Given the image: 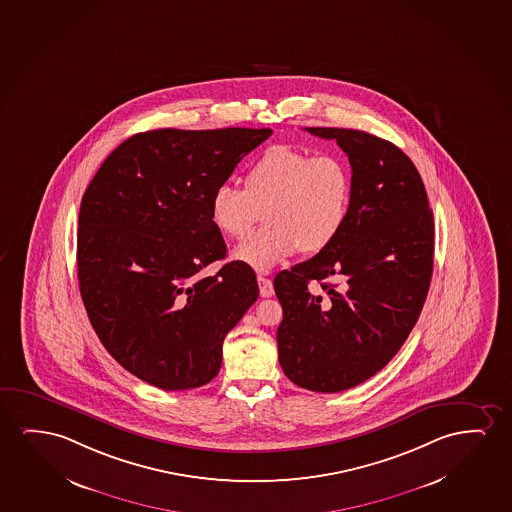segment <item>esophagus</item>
<instances>
[{"label": "esophagus", "instance_id": "obj_1", "mask_svg": "<svg viewBox=\"0 0 512 512\" xmlns=\"http://www.w3.org/2000/svg\"><path fill=\"white\" fill-rule=\"evenodd\" d=\"M258 284H260V293L263 298H270V296L274 295V284H272L268 277L258 275Z\"/></svg>", "mask_w": 512, "mask_h": 512}]
</instances>
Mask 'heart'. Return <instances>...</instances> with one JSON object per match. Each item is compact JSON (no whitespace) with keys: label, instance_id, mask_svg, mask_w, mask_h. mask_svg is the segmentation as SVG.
Here are the masks:
<instances>
[{"label":"heart","instance_id":"1","mask_svg":"<svg viewBox=\"0 0 512 512\" xmlns=\"http://www.w3.org/2000/svg\"><path fill=\"white\" fill-rule=\"evenodd\" d=\"M245 188L224 182L210 196V221L244 238L261 221L268 226L238 245L235 260L268 272L295 252L323 251L346 226L353 202V173L337 154H312L293 145L268 147L252 161Z\"/></svg>","mask_w":512,"mask_h":512}]
</instances>
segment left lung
Instances as JSON below:
<instances>
[{
	"label": "left lung",
	"instance_id": "1",
	"mask_svg": "<svg viewBox=\"0 0 512 512\" xmlns=\"http://www.w3.org/2000/svg\"><path fill=\"white\" fill-rule=\"evenodd\" d=\"M307 131L346 152L353 202L332 244L275 275L279 363L296 386L339 393L386 367L418 321L432 281L433 212L395 144L360 130ZM310 281L327 295L310 294Z\"/></svg>",
	"mask_w": 512,
	"mask_h": 512
}]
</instances>
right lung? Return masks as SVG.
Segmentation results:
<instances>
[{"instance_id":"1","label":"right lung","mask_w":512,"mask_h":512,"mask_svg":"<svg viewBox=\"0 0 512 512\" xmlns=\"http://www.w3.org/2000/svg\"><path fill=\"white\" fill-rule=\"evenodd\" d=\"M270 128L145 131L112 152L82 196L77 270L82 302L110 356L165 391L200 388L223 363L226 333L260 289L226 263L210 196Z\"/></svg>"}]
</instances>
